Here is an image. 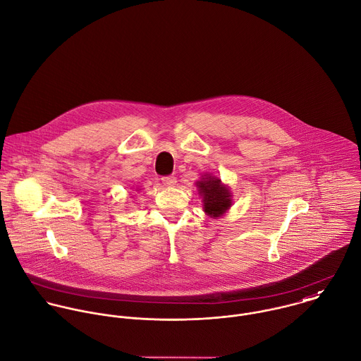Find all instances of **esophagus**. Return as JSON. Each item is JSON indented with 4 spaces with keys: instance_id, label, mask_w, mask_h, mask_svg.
<instances>
[{
    "instance_id": "34e87169",
    "label": "esophagus",
    "mask_w": 361,
    "mask_h": 361,
    "mask_svg": "<svg viewBox=\"0 0 361 361\" xmlns=\"http://www.w3.org/2000/svg\"><path fill=\"white\" fill-rule=\"evenodd\" d=\"M162 183H164V186L172 188V186L176 185V178L175 176H165V178H162Z\"/></svg>"
}]
</instances>
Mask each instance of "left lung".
<instances>
[{
	"label": "left lung",
	"mask_w": 361,
	"mask_h": 361,
	"mask_svg": "<svg viewBox=\"0 0 361 361\" xmlns=\"http://www.w3.org/2000/svg\"><path fill=\"white\" fill-rule=\"evenodd\" d=\"M199 196L202 197L203 212L210 219H220L228 213L233 206V193L228 185L221 178L213 173L200 175L199 180L195 182Z\"/></svg>",
	"instance_id": "8db88e82"
}]
</instances>
